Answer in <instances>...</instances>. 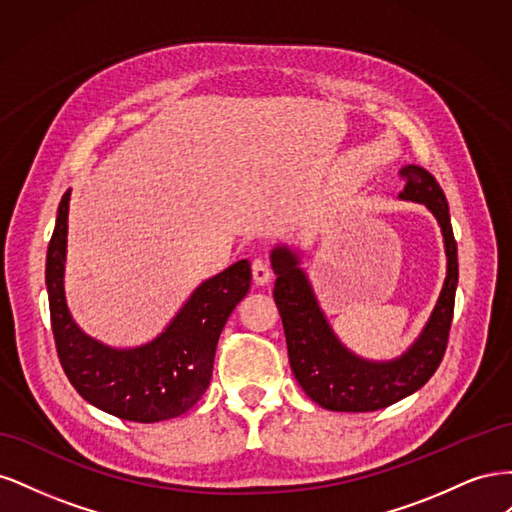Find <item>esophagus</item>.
Masks as SVG:
<instances>
[{"label":"esophagus","instance_id":"34e87169","mask_svg":"<svg viewBox=\"0 0 512 512\" xmlns=\"http://www.w3.org/2000/svg\"><path fill=\"white\" fill-rule=\"evenodd\" d=\"M252 275L256 284H267L271 280V265L265 258H254L252 262Z\"/></svg>","mask_w":512,"mask_h":512}]
</instances>
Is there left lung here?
<instances>
[{
  "label": "left lung",
  "mask_w": 512,
  "mask_h": 512,
  "mask_svg": "<svg viewBox=\"0 0 512 512\" xmlns=\"http://www.w3.org/2000/svg\"><path fill=\"white\" fill-rule=\"evenodd\" d=\"M399 175L406 179L399 198L423 203L442 228L446 280L423 333L397 359L367 361L352 354L324 318L307 275L299 267V256L286 245L271 252L277 275L273 299L282 316L292 374L309 399L333 412H374L412 395L436 374L446 352L459 280L448 203L440 183L425 168L408 164Z\"/></svg>",
  "instance_id": "1"
}]
</instances>
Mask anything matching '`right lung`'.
Wrapping results in <instances>:
<instances>
[{
  "instance_id": "obj_1",
  "label": "right lung",
  "mask_w": 512,
  "mask_h": 512,
  "mask_svg": "<svg viewBox=\"0 0 512 512\" xmlns=\"http://www.w3.org/2000/svg\"><path fill=\"white\" fill-rule=\"evenodd\" d=\"M70 190L57 209L46 252V290L59 363L85 401L123 421L158 423L188 412L205 395L218 339L252 284L250 262L239 260L200 284L168 327L149 344L111 348L81 331L64 292Z\"/></svg>"
}]
</instances>
